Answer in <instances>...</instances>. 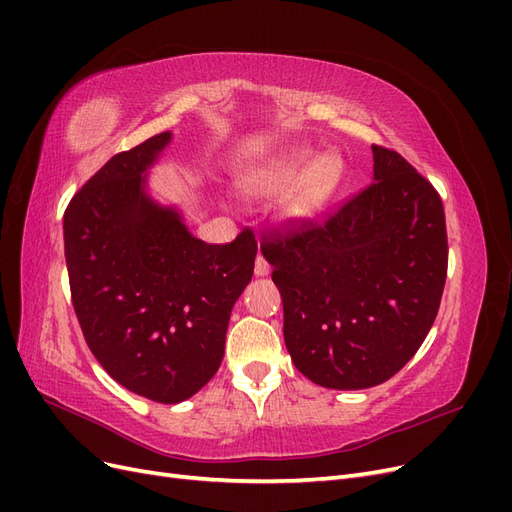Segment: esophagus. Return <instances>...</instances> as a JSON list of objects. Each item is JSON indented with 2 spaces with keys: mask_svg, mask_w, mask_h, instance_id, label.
<instances>
[{
  "mask_svg": "<svg viewBox=\"0 0 512 512\" xmlns=\"http://www.w3.org/2000/svg\"><path fill=\"white\" fill-rule=\"evenodd\" d=\"M254 271H256V275H260V277H262V275H269V273H271V265H269V262L265 260V256H260V254H258Z\"/></svg>",
  "mask_w": 512,
  "mask_h": 512,
  "instance_id": "obj_1",
  "label": "esophagus"
}]
</instances>
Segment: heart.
<instances>
[{"label":"heart","instance_id":"obj_1","mask_svg":"<svg viewBox=\"0 0 512 512\" xmlns=\"http://www.w3.org/2000/svg\"><path fill=\"white\" fill-rule=\"evenodd\" d=\"M339 177H342V162L335 156H324L314 164V153L301 149L288 153L286 158L277 160L265 173L252 179V188L260 194H277L292 188L302 178L299 190L288 200V213L294 218H307L327 203V198L337 188Z\"/></svg>","mask_w":512,"mask_h":512}]
</instances>
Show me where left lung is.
I'll return each instance as SVG.
<instances>
[{
    "mask_svg": "<svg viewBox=\"0 0 512 512\" xmlns=\"http://www.w3.org/2000/svg\"><path fill=\"white\" fill-rule=\"evenodd\" d=\"M374 149V183L324 218H290L262 235L284 303V342L305 378L369 389L393 378L438 316L448 269L438 190Z\"/></svg>",
    "mask_w": 512,
    "mask_h": 512,
    "instance_id": "1",
    "label": "left lung"
}]
</instances>
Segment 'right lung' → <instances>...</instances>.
<instances>
[{"label": "right lung", "mask_w": 512, "mask_h": 512, "mask_svg": "<svg viewBox=\"0 0 512 512\" xmlns=\"http://www.w3.org/2000/svg\"><path fill=\"white\" fill-rule=\"evenodd\" d=\"M170 132L121 151L72 196L64 247L74 314L89 350L128 391L179 404L215 376L232 305L250 284L258 243L192 237L145 194V168Z\"/></svg>", "instance_id": "add662e5"}]
</instances>
